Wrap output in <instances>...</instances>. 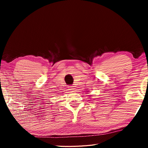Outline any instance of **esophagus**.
<instances>
[{
  "instance_id": "esophagus-1",
  "label": "esophagus",
  "mask_w": 148,
  "mask_h": 148,
  "mask_svg": "<svg viewBox=\"0 0 148 148\" xmlns=\"http://www.w3.org/2000/svg\"><path fill=\"white\" fill-rule=\"evenodd\" d=\"M69 90L72 91V90H74V86H69Z\"/></svg>"
}]
</instances>
